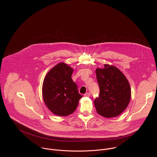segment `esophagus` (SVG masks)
<instances>
[{"label":"esophagus","instance_id":"obj_1","mask_svg":"<svg viewBox=\"0 0 157 157\" xmlns=\"http://www.w3.org/2000/svg\"><path fill=\"white\" fill-rule=\"evenodd\" d=\"M85 97H90V96H91V94L89 93H86V94H84V95Z\"/></svg>","mask_w":157,"mask_h":157}]
</instances>
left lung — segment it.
Wrapping results in <instances>:
<instances>
[{"label": "left lung", "instance_id": "1", "mask_svg": "<svg viewBox=\"0 0 157 157\" xmlns=\"http://www.w3.org/2000/svg\"><path fill=\"white\" fill-rule=\"evenodd\" d=\"M96 74L100 89L94 101L97 113L107 118L120 115L130 100L128 80L117 68L109 64H104L103 69L97 68Z\"/></svg>", "mask_w": 157, "mask_h": 157}]
</instances>
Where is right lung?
<instances>
[{
    "label": "right lung",
    "instance_id": "obj_1",
    "mask_svg": "<svg viewBox=\"0 0 157 157\" xmlns=\"http://www.w3.org/2000/svg\"><path fill=\"white\" fill-rule=\"evenodd\" d=\"M73 72L70 66L61 63L53 67L43 81L44 102L55 115L66 116L72 114L82 98L71 78Z\"/></svg>",
    "mask_w": 157,
    "mask_h": 157
}]
</instances>
